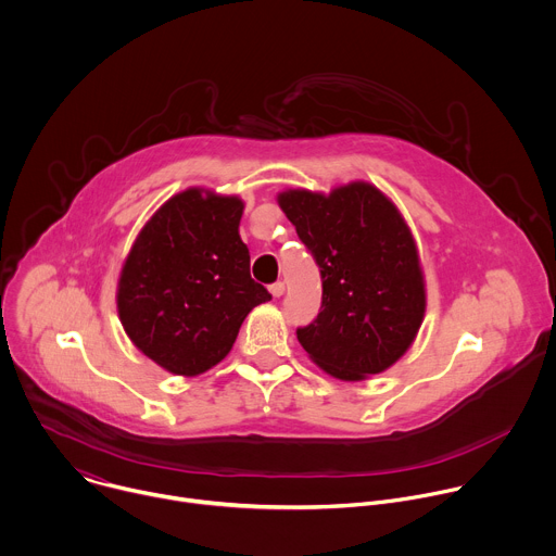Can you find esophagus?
I'll use <instances>...</instances> for the list:
<instances>
[{"label": "esophagus", "mask_w": 556, "mask_h": 556, "mask_svg": "<svg viewBox=\"0 0 556 556\" xmlns=\"http://www.w3.org/2000/svg\"><path fill=\"white\" fill-rule=\"evenodd\" d=\"M269 291H271V295H274V298H280V295L285 293V282H280V280H278V282L269 285Z\"/></svg>", "instance_id": "34e87169"}]
</instances>
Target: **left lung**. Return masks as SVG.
<instances>
[{
	"mask_svg": "<svg viewBox=\"0 0 556 556\" xmlns=\"http://www.w3.org/2000/svg\"><path fill=\"white\" fill-rule=\"evenodd\" d=\"M278 204L321 274V308L300 326L308 356L341 380L393 365L413 343L426 308L415 241L395 206L371 185L328 198L287 191Z\"/></svg>",
	"mask_w": 556,
	"mask_h": 556,
	"instance_id": "1",
	"label": "left lung"
}]
</instances>
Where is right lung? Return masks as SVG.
Masks as SVG:
<instances>
[{
  "instance_id": "obj_1",
  "label": "right lung",
  "mask_w": 556,
  "mask_h": 556,
  "mask_svg": "<svg viewBox=\"0 0 556 556\" xmlns=\"http://www.w3.org/2000/svg\"><path fill=\"white\" fill-rule=\"evenodd\" d=\"M241 215L239 198L178 193L141 230L122 269V324L172 374L198 376L217 365L248 313L271 300L250 276Z\"/></svg>"
}]
</instances>
